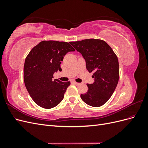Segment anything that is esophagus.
<instances>
[{"label": "esophagus", "mask_w": 148, "mask_h": 148, "mask_svg": "<svg viewBox=\"0 0 148 148\" xmlns=\"http://www.w3.org/2000/svg\"><path fill=\"white\" fill-rule=\"evenodd\" d=\"M72 83H73V84H76V85H79V83H77V82H73Z\"/></svg>", "instance_id": "obj_1"}]
</instances>
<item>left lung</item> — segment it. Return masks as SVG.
<instances>
[{"label":"left lung","instance_id":"obj_1","mask_svg":"<svg viewBox=\"0 0 148 148\" xmlns=\"http://www.w3.org/2000/svg\"><path fill=\"white\" fill-rule=\"evenodd\" d=\"M86 61V69L94 71L95 82L87 84L88 91L82 99L89 106L104 105L112 95L119 79L118 58L109 44L103 40L88 39L70 42Z\"/></svg>","mask_w":148,"mask_h":148}]
</instances>
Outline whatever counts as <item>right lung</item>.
<instances>
[{
	"label": "right lung",
	"instance_id": "add662e5",
	"mask_svg": "<svg viewBox=\"0 0 148 148\" xmlns=\"http://www.w3.org/2000/svg\"><path fill=\"white\" fill-rule=\"evenodd\" d=\"M75 50L69 42L42 41L31 49L24 65V82L36 104L51 109L63 100L70 82L53 79L58 70L62 71L61 62L68 52Z\"/></svg>",
	"mask_w": 148,
	"mask_h": 148
}]
</instances>
